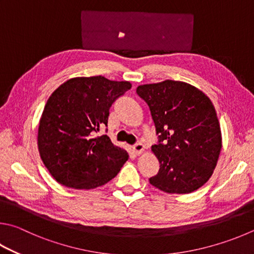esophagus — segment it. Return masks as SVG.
Listing matches in <instances>:
<instances>
[{
	"instance_id": "esophagus-1",
	"label": "esophagus",
	"mask_w": 254,
	"mask_h": 254,
	"mask_svg": "<svg viewBox=\"0 0 254 254\" xmlns=\"http://www.w3.org/2000/svg\"><path fill=\"white\" fill-rule=\"evenodd\" d=\"M133 150H134V152L137 155H140L143 153V152H144V145H143L141 142H139V143H136L134 146H133Z\"/></svg>"
}]
</instances>
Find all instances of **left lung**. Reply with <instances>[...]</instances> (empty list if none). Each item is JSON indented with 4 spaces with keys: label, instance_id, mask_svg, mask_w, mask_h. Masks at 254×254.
<instances>
[{
    "label": "left lung",
    "instance_id": "1",
    "mask_svg": "<svg viewBox=\"0 0 254 254\" xmlns=\"http://www.w3.org/2000/svg\"><path fill=\"white\" fill-rule=\"evenodd\" d=\"M136 93L149 105L159 134L151 149L160 170L150 183L177 194L197 190L211 178L222 147L211 100L195 86L172 80L139 85Z\"/></svg>",
    "mask_w": 254,
    "mask_h": 254
}]
</instances>
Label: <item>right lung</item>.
I'll return each instance as SVG.
<instances>
[{
  "mask_svg": "<svg viewBox=\"0 0 254 254\" xmlns=\"http://www.w3.org/2000/svg\"><path fill=\"white\" fill-rule=\"evenodd\" d=\"M131 86L127 81L101 75L82 76L67 80L51 94L40 120L38 147L59 183L90 190L117 177L128 159L127 152L108 135L95 134L108 126L112 103Z\"/></svg>",
  "mask_w": 254,
  "mask_h": 254,
  "instance_id": "add662e5",
  "label": "right lung"
}]
</instances>
